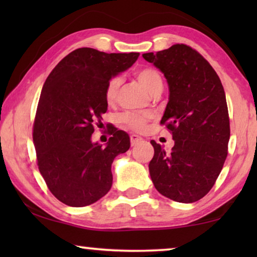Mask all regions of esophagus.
<instances>
[{"mask_svg": "<svg viewBox=\"0 0 257 257\" xmlns=\"http://www.w3.org/2000/svg\"><path fill=\"white\" fill-rule=\"evenodd\" d=\"M142 141L143 138L137 136V135H132V136H130V144H132V146H136L139 143H142Z\"/></svg>", "mask_w": 257, "mask_h": 257, "instance_id": "1", "label": "esophagus"}]
</instances>
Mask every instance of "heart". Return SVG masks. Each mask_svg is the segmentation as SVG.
Wrapping results in <instances>:
<instances>
[{
	"instance_id": "obj_1",
	"label": "heart",
	"mask_w": 257,
	"mask_h": 257,
	"mask_svg": "<svg viewBox=\"0 0 257 257\" xmlns=\"http://www.w3.org/2000/svg\"><path fill=\"white\" fill-rule=\"evenodd\" d=\"M137 81L141 84L151 95H156L162 92L163 81L160 72L153 68H143L135 72ZM121 86V78L113 77L108 80L105 87V99L108 104H113L116 98ZM150 120V115L136 114V113H127L122 115V122L135 132H142L144 130L147 121Z\"/></svg>"
}]
</instances>
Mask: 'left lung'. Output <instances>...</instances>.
<instances>
[{
	"instance_id": "1",
	"label": "left lung",
	"mask_w": 257,
	"mask_h": 257,
	"mask_svg": "<svg viewBox=\"0 0 257 257\" xmlns=\"http://www.w3.org/2000/svg\"><path fill=\"white\" fill-rule=\"evenodd\" d=\"M143 58L167 79L169 101L161 123L175 141L170 153L151 142V179L163 196L194 203L211 190L228 155L230 123L223 86L211 64L187 45Z\"/></svg>"
}]
</instances>
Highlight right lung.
<instances>
[{
	"instance_id": "obj_1",
	"label": "right lung",
	"mask_w": 257,
	"mask_h": 257,
	"mask_svg": "<svg viewBox=\"0 0 257 257\" xmlns=\"http://www.w3.org/2000/svg\"><path fill=\"white\" fill-rule=\"evenodd\" d=\"M139 53H105L81 47L56 64L42 88L34 122L37 164L51 193L68 206L90 205L111 189V165L130 138L112 129L105 147L92 142L107 110L105 87L136 62Z\"/></svg>"
}]
</instances>
